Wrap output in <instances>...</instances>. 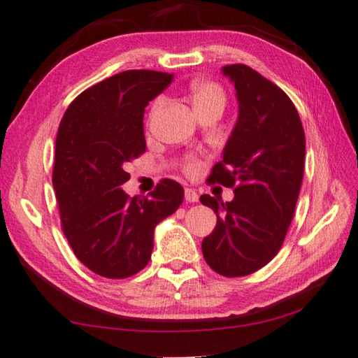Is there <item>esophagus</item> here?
<instances>
[{
    "label": "esophagus",
    "instance_id": "34e87169",
    "mask_svg": "<svg viewBox=\"0 0 358 358\" xmlns=\"http://www.w3.org/2000/svg\"><path fill=\"white\" fill-rule=\"evenodd\" d=\"M185 200L189 201V203H194V201H199V194L195 189H191V187H186L185 189Z\"/></svg>",
    "mask_w": 358,
    "mask_h": 358
}]
</instances>
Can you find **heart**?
Wrapping results in <instances>:
<instances>
[{"mask_svg":"<svg viewBox=\"0 0 358 358\" xmlns=\"http://www.w3.org/2000/svg\"><path fill=\"white\" fill-rule=\"evenodd\" d=\"M189 96H191V101L195 111L211 108V107H219L223 110L225 107V91L219 85V83L214 80H206V79H199L191 82L189 85ZM166 97L158 96L152 103L150 116H155L159 113V110L164 107ZM183 169L187 175L197 173L200 169V161L195 157H187L185 161Z\"/></svg>","mask_w":358,"mask_h":358,"instance_id":"b5f03b06","label":"heart"}]
</instances>
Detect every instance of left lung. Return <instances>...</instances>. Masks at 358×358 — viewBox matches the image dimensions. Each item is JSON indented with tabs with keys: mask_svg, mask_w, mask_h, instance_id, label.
Here are the masks:
<instances>
[{
	"mask_svg": "<svg viewBox=\"0 0 358 358\" xmlns=\"http://www.w3.org/2000/svg\"><path fill=\"white\" fill-rule=\"evenodd\" d=\"M239 119L209 183L234 189L233 201L201 195L217 225L201 242L203 257L227 278L262 268L281 250L304 173L306 136L295 105L271 80L242 63L227 65Z\"/></svg>",
	"mask_w": 358,
	"mask_h": 358,
	"instance_id": "obj_1",
	"label": "left lung"
}]
</instances>
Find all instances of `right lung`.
<instances>
[{
    "instance_id": "right-lung-1",
    "label": "right lung",
    "mask_w": 358,
    "mask_h": 358,
    "mask_svg": "<svg viewBox=\"0 0 358 358\" xmlns=\"http://www.w3.org/2000/svg\"><path fill=\"white\" fill-rule=\"evenodd\" d=\"M171 82L169 73L129 69L82 91L62 117L52 171L62 229L76 257L99 276L141 271L153 229L183 203V187L169 178L147 197L121 189L130 180L125 167L145 152V107Z\"/></svg>"
}]
</instances>
